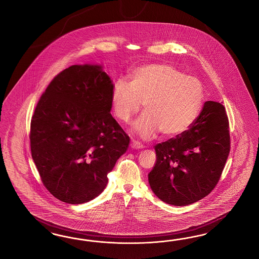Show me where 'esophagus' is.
Returning a JSON list of instances; mask_svg holds the SVG:
<instances>
[{
  "label": "esophagus",
  "instance_id": "obj_1",
  "mask_svg": "<svg viewBox=\"0 0 259 259\" xmlns=\"http://www.w3.org/2000/svg\"><path fill=\"white\" fill-rule=\"evenodd\" d=\"M131 147H132L133 149L140 150V149L143 148V145H142L140 142H139V141H137V140H132V141H131Z\"/></svg>",
  "mask_w": 259,
  "mask_h": 259
}]
</instances>
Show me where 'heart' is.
<instances>
[{
    "instance_id": "obj_1",
    "label": "heart",
    "mask_w": 259,
    "mask_h": 259,
    "mask_svg": "<svg viewBox=\"0 0 259 259\" xmlns=\"http://www.w3.org/2000/svg\"><path fill=\"white\" fill-rule=\"evenodd\" d=\"M116 116L128 121L143 104L144 113L133 129L143 139L158 131L164 137H176L194 124L201 112L204 89L195 76L169 64L152 63L138 67L131 81L119 79L112 89Z\"/></svg>"
}]
</instances>
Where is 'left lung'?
<instances>
[{
	"mask_svg": "<svg viewBox=\"0 0 259 259\" xmlns=\"http://www.w3.org/2000/svg\"><path fill=\"white\" fill-rule=\"evenodd\" d=\"M154 150L156 164L149 173V183L159 199L182 207L208 196L221 177L230 150L225 107L205 102L188 130Z\"/></svg>",
	"mask_w": 259,
	"mask_h": 259,
	"instance_id": "8db88e82",
	"label": "left lung"
}]
</instances>
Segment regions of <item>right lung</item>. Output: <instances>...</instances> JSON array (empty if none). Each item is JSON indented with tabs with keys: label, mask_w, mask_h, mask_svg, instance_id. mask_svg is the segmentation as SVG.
Returning a JSON list of instances; mask_svg holds the SVG:
<instances>
[{
	"label": "right lung",
	"mask_w": 259,
	"mask_h": 259,
	"mask_svg": "<svg viewBox=\"0 0 259 259\" xmlns=\"http://www.w3.org/2000/svg\"><path fill=\"white\" fill-rule=\"evenodd\" d=\"M113 82L99 64H75L53 78L31 121V151L46 188L61 201L99 196L130 139L110 113Z\"/></svg>",
	"instance_id": "1"
}]
</instances>
